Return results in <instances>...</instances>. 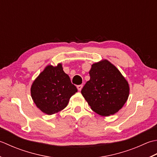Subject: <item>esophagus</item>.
<instances>
[{
  "label": "esophagus",
  "instance_id": "1",
  "mask_svg": "<svg viewBox=\"0 0 157 157\" xmlns=\"http://www.w3.org/2000/svg\"><path fill=\"white\" fill-rule=\"evenodd\" d=\"M82 85H79L77 86V89H78V91H81V89H82Z\"/></svg>",
  "mask_w": 157,
  "mask_h": 157
}]
</instances>
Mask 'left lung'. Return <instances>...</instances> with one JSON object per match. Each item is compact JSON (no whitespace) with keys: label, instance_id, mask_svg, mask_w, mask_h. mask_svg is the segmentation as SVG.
<instances>
[{"label":"left lung","instance_id":"left-lung-1","mask_svg":"<svg viewBox=\"0 0 157 157\" xmlns=\"http://www.w3.org/2000/svg\"><path fill=\"white\" fill-rule=\"evenodd\" d=\"M90 79L81 94L92 110L103 117L114 114L123 108L129 95L127 80L114 65L107 59L93 63Z\"/></svg>","mask_w":157,"mask_h":157}]
</instances>
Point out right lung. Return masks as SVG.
I'll return each mask as SVG.
<instances>
[{"mask_svg":"<svg viewBox=\"0 0 157 157\" xmlns=\"http://www.w3.org/2000/svg\"><path fill=\"white\" fill-rule=\"evenodd\" d=\"M77 92L69 76L63 70L62 64L47 66L31 85V97L43 113L52 115L62 110L70 98Z\"/></svg>","mask_w":157,"mask_h":157,"instance_id":"1","label":"right lung"}]
</instances>
